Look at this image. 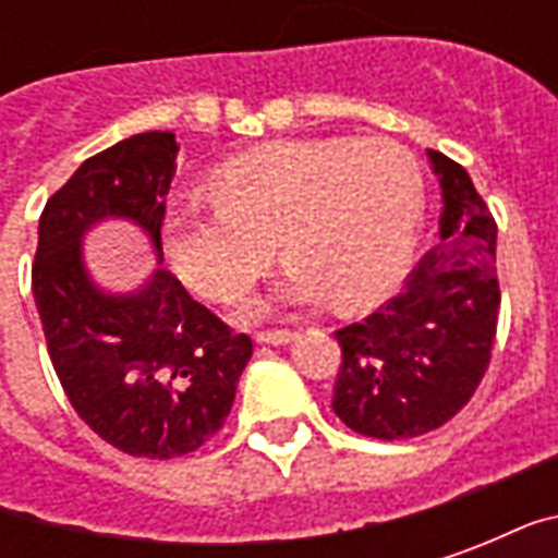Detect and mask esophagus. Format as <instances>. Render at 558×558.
Wrapping results in <instances>:
<instances>
[{"mask_svg": "<svg viewBox=\"0 0 558 558\" xmlns=\"http://www.w3.org/2000/svg\"><path fill=\"white\" fill-rule=\"evenodd\" d=\"M295 338L287 328H275V331H256V343H268V347H283Z\"/></svg>", "mask_w": 558, "mask_h": 558, "instance_id": "obj_1", "label": "esophagus"}]
</instances>
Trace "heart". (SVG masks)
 Masks as SVG:
<instances>
[{
  "mask_svg": "<svg viewBox=\"0 0 558 558\" xmlns=\"http://www.w3.org/2000/svg\"><path fill=\"white\" fill-rule=\"evenodd\" d=\"M211 206H175L163 218V251L175 275L211 302H235L275 256L290 259L271 299L244 304L374 307L415 254L424 218V170L388 137L280 140L223 160L208 175Z\"/></svg>",
  "mask_w": 558,
  "mask_h": 558,
  "instance_id": "1",
  "label": "heart"
}]
</instances>
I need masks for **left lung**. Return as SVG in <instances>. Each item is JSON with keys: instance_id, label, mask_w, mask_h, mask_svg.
Returning <instances> with one entry per match:
<instances>
[{"instance_id": "1", "label": "left lung", "mask_w": 558, "mask_h": 558, "mask_svg": "<svg viewBox=\"0 0 558 558\" xmlns=\"http://www.w3.org/2000/svg\"><path fill=\"white\" fill-rule=\"evenodd\" d=\"M427 160L442 191L439 244L398 299L338 331L343 364L331 410L374 439H412L454 418L496 338V223L460 163L430 148Z\"/></svg>"}]
</instances>
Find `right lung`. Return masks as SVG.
Masks as SVG:
<instances>
[{
  "label": "right lung",
  "instance_id": "right-lung-1",
  "mask_svg": "<svg viewBox=\"0 0 558 558\" xmlns=\"http://www.w3.org/2000/svg\"><path fill=\"white\" fill-rule=\"evenodd\" d=\"M172 131L134 134L83 160L38 220L32 292L71 407L119 451L170 460L223 427L254 343L194 302L160 251L175 175ZM107 219L147 235L159 266L134 291L101 288L82 242Z\"/></svg>",
  "mask_w": 558,
  "mask_h": 558
}]
</instances>
